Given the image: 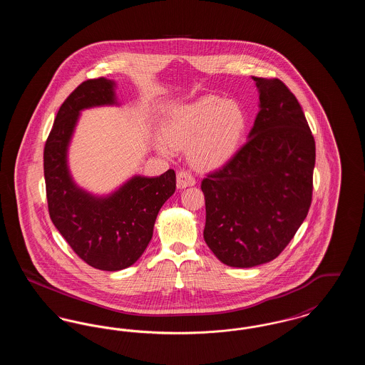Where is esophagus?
<instances>
[{"label": "esophagus", "mask_w": 365, "mask_h": 365, "mask_svg": "<svg viewBox=\"0 0 365 365\" xmlns=\"http://www.w3.org/2000/svg\"><path fill=\"white\" fill-rule=\"evenodd\" d=\"M194 183H195V180H194V178L191 176L190 173H187V171H180V173H178V176H176V185H178L179 189H185V187H187V186H192Z\"/></svg>", "instance_id": "34e87169"}]
</instances>
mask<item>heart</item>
I'll return each mask as SVG.
<instances>
[{
  "label": "heart",
  "instance_id": "heart-1",
  "mask_svg": "<svg viewBox=\"0 0 365 365\" xmlns=\"http://www.w3.org/2000/svg\"><path fill=\"white\" fill-rule=\"evenodd\" d=\"M246 113L235 101L208 94L190 104L175 109L164 125L160 150L171 153V148H187L192 165L213 170L225 165L240 148L246 131Z\"/></svg>",
  "mask_w": 365,
  "mask_h": 365
}]
</instances>
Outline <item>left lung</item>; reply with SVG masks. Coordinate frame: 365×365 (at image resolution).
Here are the masks:
<instances>
[{
  "label": "left lung",
  "mask_w": 365,
  "mask_h": 365,
  "mask_svg": "<svg viewBox=\"0 0 365 365\" xmlns=\"http://www.w3.org/2000/svg\"><path fill=\"white\" fill-rule=\"evenodd\" d=\"M260 112L242 148L201 182L204 240L230 267L277 259L305 220L316 146L294 94L280 79L252 76Z\"/></svg>",
  "instance_id": "8db88e82"
}]
</instances>
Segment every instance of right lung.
Segmentation results:
<instances>
[{"instance_id": "obj_1", "label": "right lung", "mask_w": 365, "mask_h": 365, "mask_svg": "<svg viewBox=\"0 0 365 365\" xmlns=\"http://www.w3.org/2000/svg\"><path fill=\"white\" fill-rule=\"evenodd\" d=\"M115 104L113 82L87 79L61 104L43 149L48 209L53 225L90 267L119 271L133 265L153 235L157 213L176 187L174 170L160 176H134L110 197L78 189L67 168V148L79 110Z\"/></svg>"}]
</instances>
